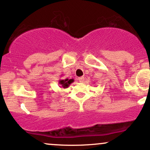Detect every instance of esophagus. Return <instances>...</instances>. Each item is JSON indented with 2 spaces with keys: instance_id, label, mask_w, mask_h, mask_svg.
I'll list each match as a JSON object with an SVG mask.
<instances>
[{
  "instance_id": "obj_1",
  "label": "esophagus",
  "mask_w": 150,
  "mask_h": 150,
  "mask_svg": "<svg viewBox=\"0 0 150 150\" xmlns=\"http://www.w3.org/2000/svg\"><path fill=\"white\" fill-rule=\"evenodd\" d=\"M78 80H79V81H80V82H82L84 81V80H85V78H84V77H80L78 78Z\"/></svg>"
}]
</instances>
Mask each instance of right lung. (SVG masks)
I'll return each mask as SVG.
<instances>
[{
  "label": "right lung",
  "instance_id": "right-lung-1",
  "mask_svg": "<svg viewBox=\"0 0 150 150\" xmlns=\"http://www.w3.org/2000/svg\"><path fill=\"white\" fill-rule=\"evenodd\" d=\"M74 82V79H65V80H60L59 82H58V84L61 85V87L63 88H68L69 87L71 83H73Z\"/></svg>",
  "mask_w": 150,
  "mask_h": 150
}]
</instances>
